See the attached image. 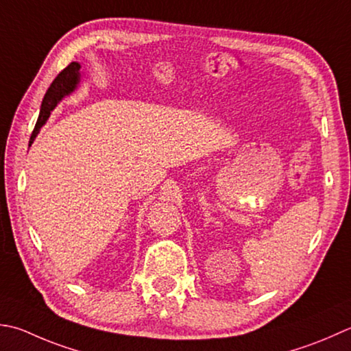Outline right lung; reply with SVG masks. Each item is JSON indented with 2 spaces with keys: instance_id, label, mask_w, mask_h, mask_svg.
Masks as SVG:
<instances>
[{
  "instance_id": "obj_1",
  "label": "right lung",
  "mask_w": 351,
  "mask_h": 351,
  "mask_svg": "<svg viewBox=\"0 0 351 351\" xmlns=\"http://www.w3.org/2000/svg\"><path fill=\"white\" fill-rule=\"evenodd\" d=\"M79 70H80V65L77 64V62H71L70 65L64 68V70L58 74V77L53 80L50 88L47 89L44 100H43V105H40L39 119H38L36 126H34L32 136H30V144L33 143L34 138H36L39 129L45 125L47 119L50 117V112L53 111L54 106L58 105V101H60L64 95L74 91V88L79 82Z\"/></svg>"
}]
</instances>
